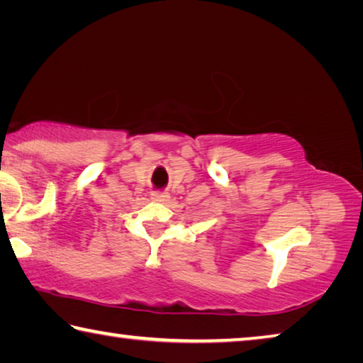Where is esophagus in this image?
<instances>
[{"mask_svg": "<svg viewBox=\"0 0 363 363\" xmlns=\"http://www.w3.org/2000/svg\"><path fill=\"white\" fill-rule=\"evenodd\" d=\"M168 199H169V195L164 194V192H153L152 194V200L160 201V203H162V201H167Z\"/></svg>", "mask_w": 363, "mask_h": 363, "instance_id": "esophagus-1", "label": "esophagus"}]
</instances>
